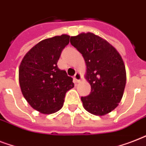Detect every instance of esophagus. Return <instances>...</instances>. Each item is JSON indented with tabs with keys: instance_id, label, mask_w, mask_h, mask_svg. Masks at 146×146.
I'll list each match as a JSON object with an SVG mask.
<instances>
[{
	"instance_id": "esophagus-1",
	"label": "esophagus",
	"mask_w": 146,
	"mask_h": 146,
	"mask_svg": "<svg viewBox=\"0 0 146 146\" xmlns=\"http://www.w3.org/2000/svg\"><path fill=\"white\" fill-rule=\"evenodd\" d=\"M74 80H75L76 82H79L81 80V74L79 72H76L74 75Z\"/></svg>"
}]
</instances>
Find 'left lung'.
<instances>
[{"mask_svg":"<svg viewBox=\"0 0 146 146\" xmlns=\"http://www.w3.org/2000/svg\"><path fill=\"white\" fill-rule=\"evenodd\" d=\"M70 43L82 54L87 66L91 92L81 97L85 109L95 115L110 113L120 103L126 86V70L120 55L107 41L91 33L72 36Z\"/></svg>","mask_w":146,"mask_h":146,"instance_id":"obj_1","label":"left lung"}]
</instances>
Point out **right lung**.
Wrapping results in <instances>:
<instances>
[{
  "label": "right lung",
  "instance_id": "obj_1",
  "mask_svg": "<svg viewBox=\"0 0 146 146\" xmlns=\"http://www.w3.org/2000/svg\"><path fill=\"white\" fill-rule=\"evenodd\" d=\"M70 36L62 35L42 40L29 51L19 65L22 93L33 108L53 113L63 107L66 92L74 87L73 78L57 66Z\"/></svg>",
  "mask_w": 146,
  "mask_h": 146
}]
</instances>
